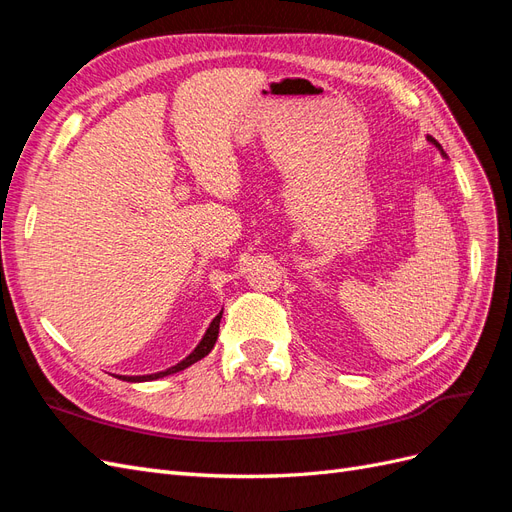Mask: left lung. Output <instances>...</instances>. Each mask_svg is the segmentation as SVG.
Listing matches in <instances>:
<instances>
[{"label":"left lung","instance_id":"8db88e82","mask_svg":"<svg viewBox=\"0 0 512 512\" xmlns=\"http://www.w3.org/2000/svg\"><path fill=\"white\" fill-rule=\"evenodd\" d=\"M427 138H429V143H433V145H436V147L442 151V147H440V143L436 141V138H433V136H427Z\"/></svg>","mask_w":512,"mask_h":512}]
</instances>
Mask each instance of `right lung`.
<instances>
[{"instance_id": "add662e5", "label": "right lung", "mask_w": 512, "mask_h": 512, "mask_svg": "<svg viewBox=\"0 0 512 512\" xmlns=\"http://www.w3.org/2000/svg\"><path fill=\"white\" fill-rule=\"evenodd\" d=\"M220 320H222V312L213 318V322L209 324V329L205 333V337L200 339V344L194 348V352L190 356H185V359L181 363H177L175 367H168L164 371H158V374H151V376H119L121 380L126 382H147V380H158V378H164V376H170V374H177V371L185 369L194 365L196 361L205 359V356L211 352V348L215 346V339H218V333H220Z\"/></svg>"}]
</instances>
